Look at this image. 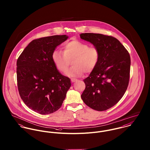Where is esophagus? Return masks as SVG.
Here are the masks:
<instances>
[{
    "mask_svg": "<svg viewBox=\"0 0 150 150\" xmlns=\"http://www.w3.org/2000/svg\"><path fill=\"white\" fill-rule=\"evenodd\" d=\"M76 81H77V80L76 79H74V78H71V82H75Z\"/></svg>",
    "mask_w": 150,
    "mask_h": 150,
    "instance_id": "obj_1",
    "label": "esophagus"
}]
</instances>
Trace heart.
<instances>
[{
    "mask_svg": "<svg viewBox=\"0 0 150 150\" xmlns=\"http://www.w3.org/2000/svg\"><path fill=\"white\" fill-rule=\"evenodd\" d=\"M63 52L55 50L51 55L56 69L66 73L72 60L73 66L67 72L69 76H80L83 73L92 71L99 64L100 51L95 46H90L78 40H73L64 44Z\"/></svg>",
    "mask_w": 150,
    "mask_h": 150,
    "instance_id": "heart-1",
    "label": "heart"
}]
</instances>
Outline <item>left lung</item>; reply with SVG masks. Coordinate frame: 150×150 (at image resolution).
Returning a JSON list of instances; mask_svg holds the SVG:
<instances>
[{
  "mask_svg": "<svg viewBox=\"0 0 150 150\" xmlns=\"http://www.w3.org/2000/svg\"><path fill=\"white\" fill-rule=\"evenodd\" d=\"M100 51L96 68L84 80L86 88L81 98L86 105L97 111L115 105L125 93L129 81L130 57L125 47L116 38L93 33L80 34Z\"/></svg>",
  "mask_w": 150,
  "mask_h": 150,
  "instance_id": "8db88e82",
  "label": "left lung"
}]
</instances>
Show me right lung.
<instances>
[{"label": "right lung", "mask_w": 150, "mask_h": 150, "mask_svg": "<svg viewBox=\"0 0 150 150\" xmlns=\"http://www.w3.org/2000/svg\"><path fill=\"white\" fill-rule=\"evenodd\" d=\"M54 35L32 40L17 61V80L25 104L41 114H49L61 107L71 86L69 77L62 75L54 64L51 55L67 39Z\"/></svg>", "instance_id": "add662e5"}]
</instances>
